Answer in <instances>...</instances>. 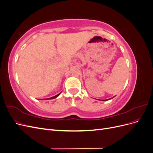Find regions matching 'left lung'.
<instances>
[{
  "label": "left lung",
  "mask_w": 153,
  "mask_h": 153,
  "mask_svg": "<svg viewBox=\"0 0 153 153\" xmlns=\"http://www.w3.org/2000/svg\"><path fill=\"white\" fill-rule=\"evenodd\" d=\"M105 101V100H104Z\"/></svg>",
  "instance_id": "8db88e82"
}]
</instances>
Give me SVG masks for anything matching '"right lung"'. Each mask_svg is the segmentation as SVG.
Returning <instances> with one entry per match:
<instances>
[{
    "instance_id": "1",
    "label": "right lung",
    "mask_w": 153,
    "mask_h": 153,
    "mask_svg": "<svg viewBox=\"0 0 153 153\" xmlns=\"http://www.w3.org/2000/svg\"><path fill=\"white\" fill-rule=\"evenodd\" d=\"M60 94H61V93H59V94H57L56 96H53V97H52V98H47V99H45V100H52V99H54V98H56L57 96H59L60 95Z\"/></svg>"
}]
</instances>
